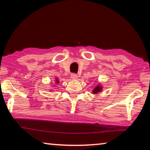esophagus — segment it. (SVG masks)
Instances as JSON below:
<instances>
[{"label":"esophagus","instance_id":"obj_1","mask_svg":"<svg viewBox=\"0 0 150 150\" xmlns=\"http://www.w3.org/2000/svg\"><path fill=\"white\" fill-rule=\"evenodd\" d=\"M71 78L72 79H77V75L75 74V73H71Z\"/></svg>","mask_w":150,"mask_h":150}]
</instances>
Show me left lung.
Returning a JSON list of instances; mask_svg holds the SVG:
<instances>
[{
  "label": "left lung",
  "instance_id": "1",
  "mask_svg": "<svg viewBox=\"0 0 150 150\" xmlns=\"http://www.w3.org/2000/svg\"><path fill=\"white\" fill-rule=\"evenodd\" d=\"M101 88H102V87H100L99 85H98L97 87H96L95 88V89L93 90V93L94 94H95V93H97L98 92H100V91H101Z\"/></svg>",
  "mask_w": 150,
  "mask_h": 150
}]
</instances>
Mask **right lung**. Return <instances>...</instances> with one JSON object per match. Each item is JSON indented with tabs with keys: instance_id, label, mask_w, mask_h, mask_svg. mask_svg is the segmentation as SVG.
Masks as SVG:
<instances>
[{
	"instance_id": "add662e5",
	"label": "right lung",
	"mask_w": 150,
	"mask_h": 150,
	"mask_svg": "<svg viewBox=\"0 0 150 150\" xmlns=\"http://www.w3.org/2000/svg\"><path fill=\"white\" fill-rule=\"evenodd\" d=\"M56 82H57V83H58V82H59V81H58V80H57V79H56Z\"/></svg>"
}]
</instances>
